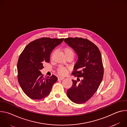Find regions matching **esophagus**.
I'll return each instance as SVG.
<instances>
[{
    "label": "esophagus",
    "mask_w": 127,
    "mask_h": 127,
    "mask_svg": "<svg viewBox=\"0 0 127 127\" xmlns=\"http://www.w3.org/2000/svg\"><path fill=\"white\" fill-rule=\"evenodd\" d=\"M64 78V77L63 76H59V77H58V80H62Z\"/></svg>",
    "instance_id": "obj_1"
}]
</instances>
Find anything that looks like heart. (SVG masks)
<instances>
[{
  "instance_id": "1",
  "label": "heart",
  "mask_w": 127,
  "mask_h": 127,
  "mask_svg": "<svg viewBox=\"0 0 127 127\" xmlns=\"http://www.w3.org/2000/svg\"><path fill=\"white\" fill-rule=\"evenodd\" d=\"M64 52L66 57L71 56L73 58L74 56V52L73 50L70 47H66L64 49ZM58 72L61 75H65L66 74L67 70L63 66H60L58 69Z\"/></svg>"
}]
</instances>
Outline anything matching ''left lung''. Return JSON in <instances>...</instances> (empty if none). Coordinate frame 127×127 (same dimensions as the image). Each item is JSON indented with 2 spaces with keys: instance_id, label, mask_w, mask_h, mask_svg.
<instances>
[{
  "instance_id": "1",
  "label": "left lung",
  "mask_w": 127,
  "mask_h": 127,
  "mask_svg": "<svg viewBox=\"0 0 127 127\" xmlns=\"http://www.w3.org/2000/svg\"><path fill=\"white\" fill-rule=\"evenodd\" d=\"M64 42L75 51L78 58L72 73L78 77L77 81L72 80L67 95L73 102L83 103L94 95L102 81L103 67L101 53L95 44L86 39L68 38Z\"/></svg>"
}]
</instances>
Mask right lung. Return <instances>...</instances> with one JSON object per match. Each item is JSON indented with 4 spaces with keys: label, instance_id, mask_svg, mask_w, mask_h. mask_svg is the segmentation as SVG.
Returning <instances> with one entry per match:
<instances>
[{
    "label": "right lung",
    "instance_id": "obj_1",
    "mask_svg": "<svg viewBox=\"0 0 127 127\" xmlns=\"http://www.w3.org/2000/svg\"><path fill=\"white\" fill-rule=\"evenodd\" d=\"M64 39L42 38L30 43L20 55L17 64L18 81L24 93L32 99L48 96L53 85L58 80L52 75L44 77L40 70L43 63L50 62L52 50Z\"/></svg>",
    "mask_w": 127,
    "mask_h": 127
}]
</instances>
